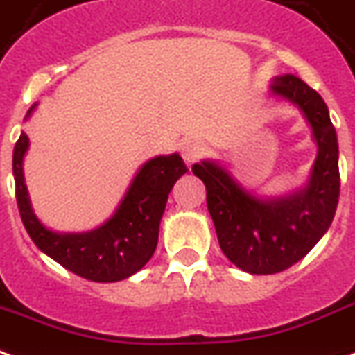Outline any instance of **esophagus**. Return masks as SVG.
Segmentation results:
<instances>
[{
  "instance_id": "34e87169",
  "label": "esophagus",
  "mask_w": 355,
  "mask_h": 355,
  "mask_svg": "<svg viewBox=\"0 0 355 355\" xmlns=\"http://www.w3.org/2000/svg\"><path fill=\"white\" fill-rule=\"evenodd\" d=\"M203 144L199 143L198 139H186L184 143L180 144V152H182V157H184L186 164H193L203 154Z\"/></svg>"
}]
</instances>
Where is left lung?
Instances as JSON below:
<instances>
[{"label":"left lung","instance_id":"1","mask_svg":"<svg viewBox=\"0 0 355 355\" xmlns=\"http://www.w3.org/2000/svg\"><path fill=\"white\" fill-rule=\"evenodd\" d=\"M272 96L303 112L318 146L309 182L280 198H258L218 162L193 164L207 188L218 243L231 263L250 275H275L303 259L329 230L338 203V143L322 96L295 75L271 84Z\"/></svg>","mask_w":355,"mask_h":355}]
</instances>
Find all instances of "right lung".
<instances>
[{
  "instance_id": "1",
  "label": "right lung",
  "mask_w": 355,
  "mask_h": 355,
  "mask_svg": "<svg viewBox=\"0 0 355 355\" xmlns=\"http://www.w3.org/2000/svg\"><path fill=\"white\" fill-rule=\"evenodd\" d=\"M35 107L37 103L31 105L24 120L31 116ZM30 139L22 131L12 152V175L22 224L39 250L94 282H118L141 271L156 250L169 191L188 171L182 157L156 156L143 164L114 214L99 227L84 233H58L41 224L31 209L22 167Z\"/></svg>"
}]
</instances>
